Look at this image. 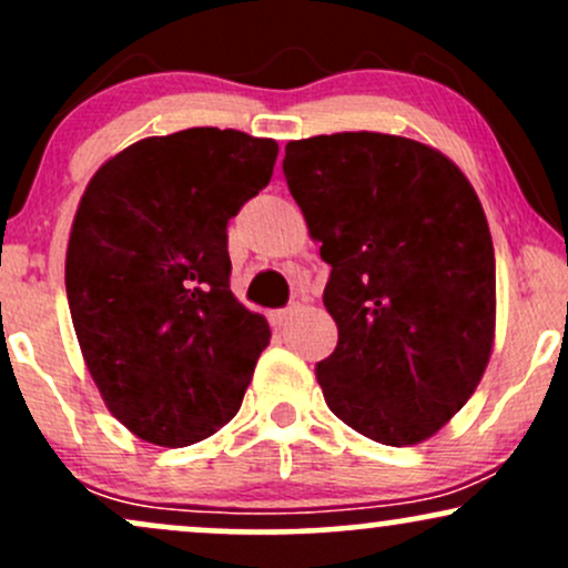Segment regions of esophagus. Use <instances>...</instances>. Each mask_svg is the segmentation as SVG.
I'll return each instance as SVG.
<instances>
[{
  "mask_svg": "<svg viewBox=\"0 0 568 568\" xmlns=\"http://www.w3.org/2000/svg\"><path fill=\"white\" fill-rule=\"evenodd\" d=\"M298 312V304H291V306H285V310H275L270 315V321H272V325H275V328H283V325H288V321L293 315H296Z\"/></svg>",
  "mask_w": 568,
  "mask_h": 568,
  "instance_id": "obj_1",
  "label": "esophagus"
}]
</instances>
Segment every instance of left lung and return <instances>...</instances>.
I'll return each instance as SVG.
<instances>
[{
	"label": "left lung",
	"instance_id": "obj_1",
	"mask_svg": "<svg viewBox=\"0 0 568 568\" xmlns=\"http://www.w3.org/2000/svg\"><path fill=\"white\" fill-rule=\"evenodd\" d=\"M283 173L331 264L325 403L384 446L427 440L491 355L497 266L478 194L435 149L366 130L291 141Z\"/></svg>",
	"mask_w": 568,
	"mask_h": 568
}]
</instances>
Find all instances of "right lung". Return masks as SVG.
<instances>
[{
	"mask_svg": "<svg viewBox=\"0 0 568 568\" xmlns=\"http://www.w3.org/2000/svg\"><path fill=\"white\" fill-rule=\"evenodd\" d=\"M277 143L189 128L101 165L77 207L67 296L103 400L139 438L192 446L240 410L270 325L230 291V219Z\"/></svg>",
	"mask_w": 568,
	"mask_h": 568,
	"instance_id": "right-lung-1",
	"label": "right lung"
}]
</instances>
